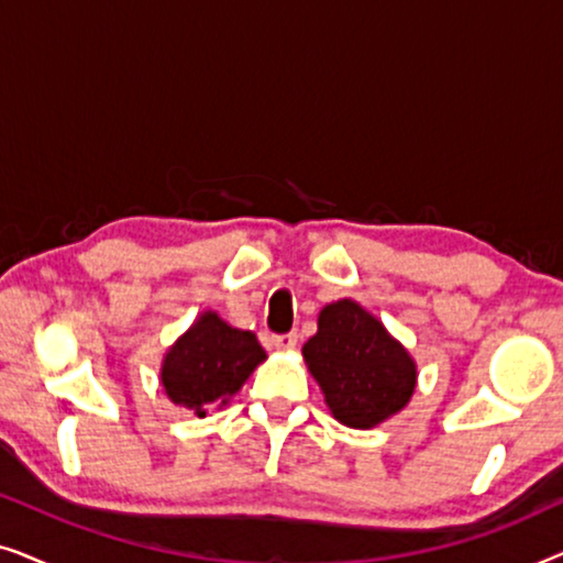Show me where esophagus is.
I'll return each instance as SVG.
<instances>
[{
  "mask_svg": "<svg viewBox=\"0 0 563 563\" xmlns=\"http://www.w3.org/2000/svg\"><path fill=\"white\" fill-rule=\"evenodd\" d=\"M297 341H299L297 333H284V335H274L272 343L276 351H291L297 345Z\"/></svg>",
  "mask_w": 563,
  "mask_h": 563,
  "instance_id": "34e87169",
  "label": "esophagus"
}]
</instances>
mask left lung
<instances>
[{
  "label": "left lung",
  "instance_id": "obj_1",
  "mask_svg": "<svg viewBox=\"0 0 563 563\" xmlns=\"http://www.w3.org/2000/svg\"><path fill=\"white\" fill-rule=\"evenodd\" d=\"M338 422L368 430L410 402L418 368L405 345L353 299L322 307L318 333L302 345Z\"/></svg>",
  "mask_w": 563,
  "mask_h": 563
}]
</instances>
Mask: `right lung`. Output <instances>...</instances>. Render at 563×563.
<instances>
[{"instance_id": "add662e5", "label": "right lung", "mask_w": 563, "mask_h": 563, "mask_svg": "<svg viewBox=\"0 0 563 563\" xmlns=\"http://www.w3.org/2000/svg\"><path fill=\"white\" fill-rule=\"evenodd\" d=\"M264 358L266 351L251 330L228 325L218 312H202L168 349L161 384L174 405L205 418L210 407L228 405Z\"/></svg>"}]
</instances>
